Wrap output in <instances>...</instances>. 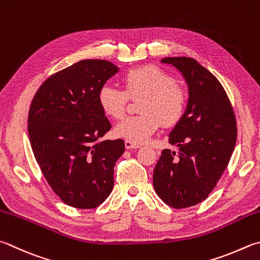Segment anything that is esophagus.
Segmentation results:
<instances>
[{"label":"esophagus","mask_w":260,"mask_h":260,"mask_svg":"<svg viewBox=\"0 0 260 260\" xmlns=\"http://www.w3.org/2000/svg\"><path fill=\"white\" fill-rule=\"evenodd\" d=\"M125 148L127 150H131V149H138L140 148L139 144H135L133 142H131V141H125Z\"/></svg>","instance_id":"34e87169"}]
</instances>
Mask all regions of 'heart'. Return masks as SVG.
I'll return each instance as SVG.
<instances>
[{
	"label": "heart",
	"instance_id": "heart-1",
	"mask_svg": "<svg viewBox=\"0 0 260 260\" xmlns=\"http://www.w3.org/2000/svg\"><path fill=\"white\" fill-rule=\"evenodd\" d=\"M171 75L153 64L127 70L122 76L124 91L112 85H103L98 92L101 110L112 119H121L129 99H139L140 115L126 118L116 126L117 136L135 144L144 143L159 128L178 124L185 114L187 96L174 84Z\"/></svg>",
	"mask_w": 260,
	"mask_h": 260
}]
</instances>
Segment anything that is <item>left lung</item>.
<instances>
[{
  "label": "left lung",
  "instance_id": "1",
  "mask_svg": "<svg viewBox=\"0 0 260 260\" xmlns=\"http://www.w3.org/2000/svg\"><path fill=\"white\" fill-rule=\"evenodd\" d=\"M185 78L188 102L183 118L169 134L176 152L165 149L155 165L153 187L165 204L175 209L207 199L230 162L237 142V119L218 79L197 60L165 58Z\"/></svg>",
  "mask_w": 260,
  "mask_h": 260
}]
</instances>
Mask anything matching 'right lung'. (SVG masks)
<instances>
[{"label":"right lung","mask_w":260,"mask_h":260,"mask_svg":"<svg viewBox=\"0 0 260 260\" xmlns=\"http://www.w3.org/2000/svg\"><path fill=\"white\" fill-rule=\"evenodd\" d=\"M117 73L107 60H81L51 75L30 103L28 134L36 161L55 194L74 208H96L114 187L125 143L100 140L111 125L98 92Z\"/></svg>","instance_id":"right-lung-1"}]
</instances>
